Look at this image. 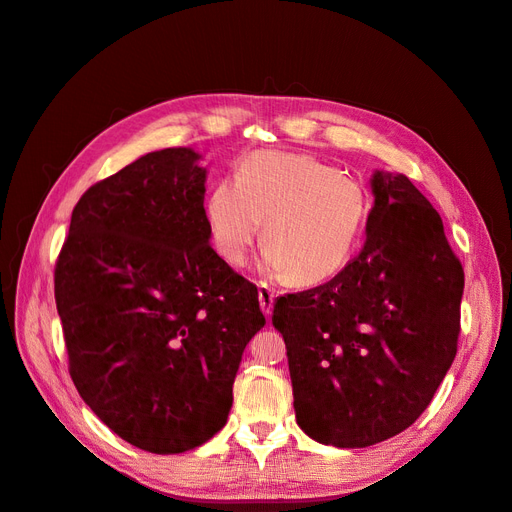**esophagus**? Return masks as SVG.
<instances>
[{"mask_svg":"<svg viewBox=\"0 0 512 512\" xmlns=\"http://www.w3.org/2000/svg\"><path fill=\"white\" fill-rule=\"evenodd\" d=\"M258 301L262 307V314L271 316V309H273V301H275V290L269 288L267 284H258Z\"/></svg>","mask_w":512,"mask_h":512,"instance_id":"34e87169","label":"esophagus"}]
</instances>
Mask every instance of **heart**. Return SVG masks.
Wrapping results in <instances>:
<instances>
[{"mask_svg": "<svg viewBox=\"0 0 512 512\" xmlns=\"http://www.w3.org/2000/svg\"><path fill=\"white\" fill-rule=\"evenodd\" d=\"M363 185L303 153L256 151L237 179H220L205 203L211 243L241 267L262 224L260 269L292 286H318L342 271L369 215Z\"/></svg>", "mask_w": 512, "mask_h": 512, "instance_id": "1", "label": "heart"}]
</instances>
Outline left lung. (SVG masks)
Segmentation results:
<instances>
[{"label":"left lung","instance_id":"left-lung-1","mask_svg":"<svg viewBox=\"0 0 512 512\" xmlns=\"http://www.w3.org/2000/svg\"><path fill=\"white\" fill-rule=\"evenodd\" d=\"M371 192L361 254L273 305L297 423L337 448L408 429L457 354L463 269L442 218L406 175L376 170Z\"/></svg>","mask_w":512,"mask_h":512}]
</instances>
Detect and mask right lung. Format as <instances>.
Instances as JSON below:
<instances>
[{"instance_id":"add662e5","label":"right lung","mask_w":512,"mask_h":512,"mask_svg":"<svg viewBox=\"0 0 512 512\" xmlns=\"http://www.w3.org/2000/svg\"><path fill=\"white\" fill-rule=\"evenodd\" d=\"M207 168L151 151L76 203L55 267L70 376L119 438L158 455L205 444L265 327L258 288L209 245Z\"/></svg>"}]
</instances>
